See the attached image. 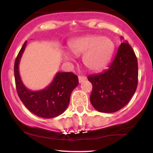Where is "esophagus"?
Listing matches in <instances>:
<instances>
[{"instance_id":"esophagus-1","label":"esophagus","mask_w":153,"mask_h":153,"mask_svg":"<svg viewBox=\"0 0 153 153\" xmlns=\"http://www.w3.org/2000/svg\"><path fill=\"white\" fill-rule=\"evenodd\" d=\"M85 79H86V77L85 76H79L78 77V80H79V82H83L84 80H85Z\"/></svg>"}]
</instances>
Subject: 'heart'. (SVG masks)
<instances>
[{
	"instance_id": "b5f03b06",
	"label": "heart",
	"mask_w": 153,
	"mask_h": 153,
	"mask_svg": "<svg viewBox=\"0 0 153 153\" xmlns=\"http://www.w3.org/2000/svg\"><path fill=\"white\" fill-rule=\"evenodd\" d=\"M71 53L82 56V62L88 69L98 71L103 69L109 62L114 50L112 40L105 36L89 35L73 40L69 43ZM67 60H72L71 54H65Z\"/></svg>"
}]
</instances>
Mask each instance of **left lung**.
<instances>
[{"instance_id":"left-lung-1","label":"left lung","mask_w":153,"mask_h":153,"mask_svg":"<svg viewBox=\"0 0 153 153\" xmlns=\"http://www.w3.org/2000/svg\"><path fill=\"white\" fill-rule=\"evenodd\" d=\"M88 79L93 85L91 103L98 111L113 113L127 105L138 81L137 59L127 42L121 44L108 70Z\"/></svg>"}]
</instances>
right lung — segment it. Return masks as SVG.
I'll return each mask as SVG.
<instances>
[{"label": "right lung", "instance_id": "obj_1", "mask_svg": "<svg viewBox=\"0 0 153 153\" xmlns=\"http://www.w3.org/2000/svg\"><path fill=\"white\" fill-rule=\"evenodd\" d=\"M26 42L19 52L14 64V76L17 94L27 109L38 117L52 119L62 114L68 108L72 91L78 85V78L73 73L59 72L45 88L33 91L23 83L19 66L25 50Z\"/></svg>", "mask_w": 153, "mask_h": 153}]
</instances>
